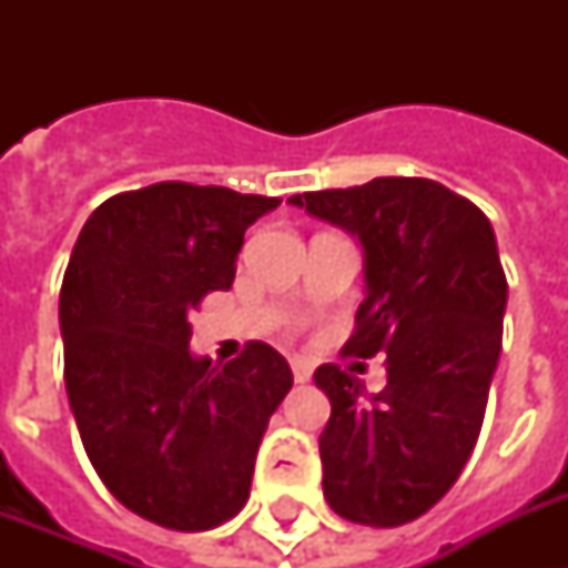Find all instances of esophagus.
Wrapping results in <instances>:
<instances>
[{
  "instance_id": "1",
  "label": "esophagus",
  "mask_w": 568,
  "mask_h": 568,
  "mask_svg": "<svg viewBox=\"0 0 568 568\" xmlns=\"http://www.w3.org/2000/svg\"><path fill=\"white\" fill-rule=\"evenodd\" d=\"M292 374H294V383H310L312 379V365L303 359V356H294L292 359Z\"/></svg>"
}]
</instances>
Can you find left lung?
<instances>
[{
	"label": "left lung",
	"mask_w": 568,
	"mask_h": 568,
	"mask_svg": "<svg viewBox=\"0 0 568 568\" xmlns=\"http://www.w3.org/2000/svg\"><path fill=\"white\" fill-rule=\"evenodd\" d=\"M363 244L365 301L345 351L386 354V388L321 365L333 413L318 439L324 498L356 525L397 528L448 493L475 450L501 354L507 276L493 223L433 180L379 176L288 196Z\"/></svg>",
	"instance_id": "obj_1"
}]
</instances>
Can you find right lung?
<instances>
[{
  "label": "right lung",
  "mask_w": 568,
  "mask_h": 568,
  "mask_svg": "<svg viewBox=\"0 0 568 568\" xmlns=\"http://www.w3.org/2000/svg\"><path fill=\"white\" fill-rule=\"evenodd\" d=\"M280 196L159 182L105 200L58 301L64 383L91 466L141 519L209 530L247 504L292 368L250 342L223 368L191 354V312L226 292L244 232Z\"/></svg>",
  "instance_id": "1"
}]
</instances>
